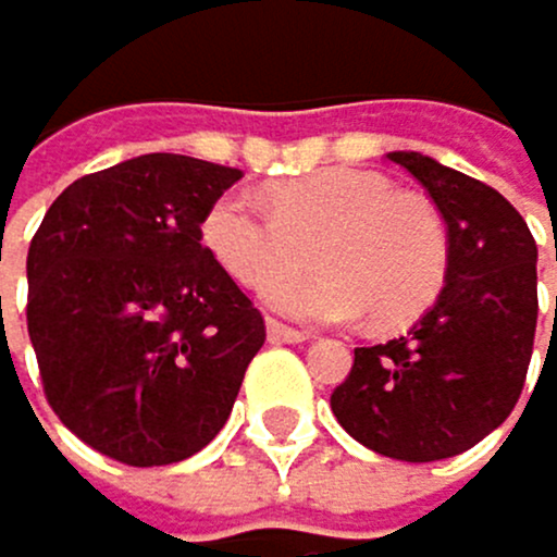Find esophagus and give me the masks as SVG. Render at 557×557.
I'll return each instance as SVG.
<instances>
[{"label":"esophagus","mask_w":557,"mask_h":557,"mask_svg":"<svg viewBox=\"0 0 557 557\" xmlns=\"http://www.w3.org/2000/svg\"><path fill=\"white\" fill-rule=\"evenodd\" d=\"M307 338H310L307 331L278 324V321H268V342H275V345H299V342H307Z\"/></svg>","instance_id":"obj_1"}]
</instances>
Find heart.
Segmentation results:
<instances>
[{
    "label": "heart",
    "mask_w": 557,
    "mask_h": 557,
    "mask_svg": "<svg viewBox=\"0 0 557 557\" xmlns=\"http://www.w3.org/2000/svg\"><path fill=\"white\" fill-rule=\"evenodd\" d=\"M201 240L247 285L272 282L268 307L299 321H370L408 327L446 282V226L419 195L373 170L331 166L278 187L275 212L250 195H223L201 223ZM318 250L321 273L285 276ZM283 278L278 280L277 275Z\"/></svg>",
    "instance_id": "1"
}]
</instances>
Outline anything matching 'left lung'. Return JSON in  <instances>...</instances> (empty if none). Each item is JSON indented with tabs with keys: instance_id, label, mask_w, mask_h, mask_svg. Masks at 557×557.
<instances>
[{
	"instance_id": "obj_1",
	"label": "left lung",
	"mask_w": 557,
	"mask_h": 557,
	"mask_svg": "<svg viewBox=\"0 0 557 557\" xmlns=\"http://www.w3.org/2000/svg\"><path fill=\"white\" fill-rule=\"evenodd\" d=\"M391 160L443 215L446 285L408 334L356 348L331 411L373 454L429 463L471 449L517 408L537 331V244L495 187L422 152Z\"/></svg>"
}]
</instances>
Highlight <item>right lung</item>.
Returning a JSON list of instances; mask_svg holds the SVG:
<instances>
[{"instance_id":"1","label":"right lung","mask_w":557,"mask_h":557,"mask_svg":"<svg viewBox=\"0 0 557 557\" xmlns=\"http://www.w3.org/2000/svg\"><path fill=\"white\" fill-rule=\"evenodd\" d=\"M240 170L149 152L72 181L27 255V331L51 411L128 468H163L226 425L264 345L258 307L201 247Z\"/></svg>"}]
</instances>
